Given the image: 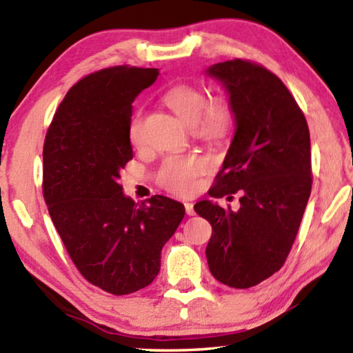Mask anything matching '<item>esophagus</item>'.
<instances>
[{
	"label": "esophagus",
	"mask_w": 353,
	"mask_h": 353,
	"mask_svg": "<svg viewBox=\"0 0 353 353\" xmlns=\"http://www.w3.org/2000/svg\"><path fill=\"white\" fill-rule=\"evenodd\" d=\"M185 210H187V214H190V216L196 214L194 207H193V204H191V202H185Z\"/></svg>",
	"instance_id": "obj_1"
}]
</instances>
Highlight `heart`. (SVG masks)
<instances>
[{
  "label": "heart",
  "instance_id": "obj_1",
  "mask_svg": "<svg viewBox=\"0 0 353 353\" xmlns=\"http://www.w3.org/2000/svg\"><path fill=\"white\" fill-rule=\"evenodd\" d=\"M165 104L188 126L198 128L199 134L208 140L225 137L232 126V110L223 99L208 101L199 88L179 85L163 97ZM129 140L132 145L141 143V112H135L129 121ZM208 160L198 154L170 155L159 171L162 187L179 196H188L196 190L198 177L208 170Z\"/></svg>",
  "mask_w": 353,
  "mask_h": 353
}]
</instances>
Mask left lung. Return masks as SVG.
<instances>
[{"label": "left lung", "mask_w": 353, "mask_h": 353, "mask_svg": "<svg viewBox=\"0 0 353 353\" xmlns=\"http://www.w3.org/2000/svg\"><path fill=\"white\" fill-rule=\"evenodd\" d=\"M229 97L235 132L212 198L240 191V208L213 201L194 210L212 224L205 254L212 276L232 288L259 285L288 256L312 193L307 119L285 83L241 59L205 70Z\"/></svg>", "instance_id": "obj_1"}]
</instances>
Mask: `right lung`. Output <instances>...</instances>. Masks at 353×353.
<instances>
[{"mask_svg": "<svg viewBox=\"0 0 353 353\" xmlns=\"http://www.w3.org/2000/svg\"><path fill=\"white\" fill-rule=\"evenodd\" d=\"M157 68L113 67L88 74L59 105L43 146V196L71 260L88 282L115 296L157 277L165 243L185 216L181 202H135L119 179L134 152L135 98Z\"/></svg>", "mask_w": 353, "mask_h": 353, "instance_id": "obj_1", "label": "right lung"}]
</instances>
